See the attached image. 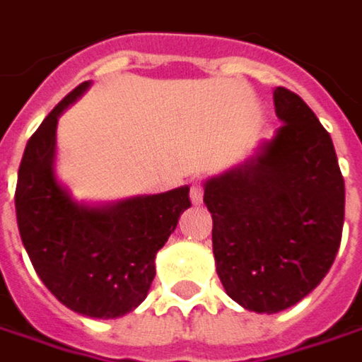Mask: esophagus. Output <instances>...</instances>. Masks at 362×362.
<instances>
[{
  "label": "esophagus",
  "instance_id": "1",
  "mask_svg": "<svg viewBox=\"0 0 362 362\" xmlns=\"http://www.w3.org/2000/svg\"><path fill=\"white\" fill-rule=\"evenodd\" d=\"M202 194H204L202 184L198 180H194L190 184V200H192V204H200V202H202Z\"/></svg>",
  "mask_w": 362,
  "mask_h": 362
}]
</instances>
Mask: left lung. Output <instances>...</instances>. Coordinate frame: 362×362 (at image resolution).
I'll list each match as a JSON object with an SVG mask.
<instances>
[{
	"instance_id": "obj_1",
	"label": "left lung",
	"mask_w": 362,
	"mask_h": 362,
	"mask_svg": "<svg viewBox=\"0 0 362 362\" xmlns=\"http://www.w3.org/2000/svg\"><path fill=\"white\" fill-rule=\"evenodd\" d=\"M284 123L241 165L204 184L223 288L251 312H281L314 290L340 247L344 178L330 134L296 93L274 90Z\"/></svg>"
}]
</instances>
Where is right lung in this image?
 Listing matches in <instances>:
<instances>
[{
    "instance_id": "add662e5",
    "label": "right lung",
    "mask_w": 362,
    "mask_h": 362,
    "mask_svg": "<svg viewBox=\"0 0 362 362\" xmlns=\"http://www.w3.org/2000/svg\"><path fill=\"white\" fill-rule=\"evenodd\" d=\"M88 88L71 90L28 139L18 170L16 216L30 261L58 302L88 318H119L148 296L156 253L190 206V188L93 209L54 176L56 123Z\"/></svg>"
}]
</instances>
